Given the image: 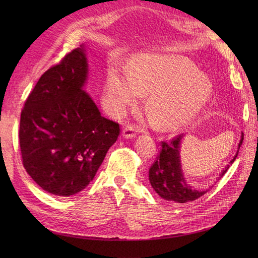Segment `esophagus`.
I'll return each instance as SVG.
<instances>
[{
	"instance_id": "34e87169",
	"label": "esophagus",
	"mask_w": 258,
	"mask_h": 258,
	"mask_svg": "<svg viewBox=\"0 0 258 258\" xmlns=\"http://www.w3.org/2000/svg\"><path fill=\"white\" fill-rule=\"evenodd\" d=\"M137 136V129L134 126V124H127V126H124V128L122 129V137L126 138V139H132Z\"/></svg>"
}]
</instances>
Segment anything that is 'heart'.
Masks as SVG:
<instances>
[{
  "label": "heart",
  "instance_id": "1",
  "mask_svg": "<svg viewBox=\"0 0 258 258\" xmlns=\"http://www.w3.org/2000/svg\"><path fill=\"white\" fill-rule=\"evenodd\" d=\"M147 107L163 130H175L196 117L212 95L209 77L190 61L168 54H143L132 62L130 72L110 71L104 102L121 114L149 92Z\"/></svg>",
  "mask_w": 258,
  "mask_h": 258
}]
</instances>
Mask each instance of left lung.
Listing matches in <instances>:
<instances>
[{
	"label": "left lung",
	"instance_id": "1",
	"mask_svg": "<svg viewBox=\"0 0 258 258\" xmlns=\"http://www.w3.org/2000/svg\"><path fill=\"white\" fill-rule=\"evenodd\" d=\"M183 135H179L172 139V141H162L159 155L148 171V178L155 191L163 199L177 204H185L198 199L205 195L208 189H197L187 185L183 176L181 167V158H179V147ZM243 141V136L238 145V151L230 163L236 160L239 148ZM229 165L226 167L220 175V178L228 170Z\"/></svg>",
	"mask_w": 258,
	"mask_h": 258
}]
</instances>
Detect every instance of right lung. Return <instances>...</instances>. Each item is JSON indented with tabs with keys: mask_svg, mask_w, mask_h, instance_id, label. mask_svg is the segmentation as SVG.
I'll return each instance as SVG.
<instances>
[{
	"mask_svg": "<svg viewBox=\"0 0 258 258\" xmlns=\"http://www.w3.org/2000/svg\"><path fill=\"white\" fill-rule=\"evenodd\" d=\"M88 63L84 46L48 69L20 116L23 167L46 191L69 197L92 181L119 136V124L101 116L83 90Z\"/></svg>",
	"mask_w": 258,
	"mask_h": 258,
	"instance_id": "obj_1",
	"label": "right lung"
}]
</instances>
